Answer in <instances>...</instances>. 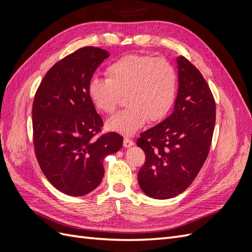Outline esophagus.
<instances>
[{
	"instance_id": "1",
	"label": "esophagus",
	"mask_w": 252,
	"mask_h": 252,
	"mask_svg": "<svg viewBox=\"0 0 252 252\" xmlns=\"http://www.w3.org/2000/svg\"><path fill=\"white\" fill-rule=\"evenodd\" d=\"M133 144L134 143H133V141L131 139H129L128 136H124V141H123L124 147H130V146H132Z\"/></svg>"
}]
</instances>
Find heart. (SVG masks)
Returning a JSON list of instances; mask_svg holds the SVG:
<instances>
[{
  "label": "heart",
  "instance_id": "heart-1",
  "mask_svg": "<svg viewBox=\"0 0 252 252\" xmlns=\"http://www.w3.org/2000/svg\"><path fill=\"white\" fill-rule=\"evenodd\" d=\"M107 79L93 78L88 82V96L97 110L112 113L121 95L125 94L127 108L107 122L111 130L130 135L145 121L157 122L171 109L178 90L174 66L163 58L127 55L106 68Z\"/></svg>",
  "mask_w": 252,
  "mask_h": 252
}]
</instances>
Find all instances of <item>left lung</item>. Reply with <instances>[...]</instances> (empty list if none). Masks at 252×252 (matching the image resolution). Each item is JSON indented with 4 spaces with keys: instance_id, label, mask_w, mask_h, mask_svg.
Masks as SVG:
<instances>
[{
    "instance_id": "8db88e82",
    "label": "left lung",
    "mask_w": 252,
    "mask_h": 252,
    "mask_svg": "<svg viewBox=\"0 0 252 252\" xmlns=\"http://www.w3.org/2000/svg\"><path fill=\"white\" fill-rule=\"evenodd\" d=\"M178 64L173 112L136 141L145 152L140 187L161 200L182 193L196 178L208 157L216 124V102L207 82L186 58L179 57Z\"/></svg>"
}]
</instances>
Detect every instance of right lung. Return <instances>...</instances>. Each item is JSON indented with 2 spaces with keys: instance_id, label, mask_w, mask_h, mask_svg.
Returning <instances> with one entry per match:
<instances>
[{
  "instance_id": "add662e5",
  "label": "right lung",
  "mask_w": 252,
  "mask_h": 252,
  "mask_svg": "<svg viewBox=\"0 0 252 252\" xmlns=\"http://www.w3.org/2000/svg\"><path fill=\"white\" fill-rule=\"evenodd\" d=\"M109 53L93 46L66 56L45 74L34 95L35 157L45 177L68 195H85L103 179V159L117 152L123 136L101 135L103 120L88 96V82Z\"/></svg>"
}]
</instances>
